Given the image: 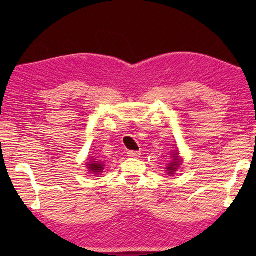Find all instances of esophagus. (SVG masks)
Instances as JSON below:
<instances>
[{"label": "esophagus", "instance_id": "1", "mask_svg": "<svg viewBox=\"0 0 256 256\" xmlns=\"http://www.w3.org/2000/svg\"><path fill=\"white\" fill-rule=\"evenodd\" d=\"M140 155V152H135V150H130L128 152V157H138Z\"/></svg>", "mask_w": 256, "mask_h": 256}]
</instances>
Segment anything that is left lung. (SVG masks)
<instances>
[{"mask_svg": "<svg viewBox=\"0 0 256 256\" xmlns=\"http://www.w3.org/2000/svg\"><path fill=\"white\" fill-rule=\"evenodd\" d=\"M172 157V160L170 162V164H167V167H166L168 175H174V174H175V172H177L179 166H180L182 162L180 157H179L178 150H174Z\"/></svg>", "mask_w": 256, "mask_h": 256, "instance_id": "left-lung-1", "label": "left lung"}]
</instances>
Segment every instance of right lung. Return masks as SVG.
Returning a JSON list of instances; mask_svg holds the SVG:
<instances>
[{
	"label": "right lung",
	"instance_id": "add662e5",
	"mask_svg": "<svg viewBox=\"0 0 256 256\" xmlns=\"http://www.w3.org/2000/svg\"><path fill=\"white\" fill-rule=\"evenodd\" d=\"M86 167H88L90 174H94V175H99L104 170V165L102 162H98V160L92 158L91 160L86 162Z\"/></svg>",
	"mask_w": 256,
	"mask_h": 256
}]
</instances>
